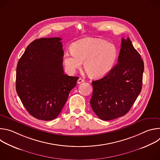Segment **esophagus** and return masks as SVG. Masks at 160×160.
Returning <instances> with one entry per match:
<instances>
[{"mask_svg":"<svg viewBox=\"0 0 160 160\" xmlns=\"http://www.w3.org/2000/svg\"><path fill=\"white\" fill-rule=\"evenodd\" d=\"M84 82V80L82 79V78H79L78 79V80H77V83H82V82Z\"/></svg>","mask_w":160,"mask_h":160,"instance_id":"34e87169","label":"esophagus"}]
</instances>
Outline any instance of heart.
<instances>
[{
  "label": "heart",
  "instance_id": "1",
  "mask_svg": "<svg viewBox=\"0 0 160 160\" xmlns=\"http://www.w3.org/2000/svg\"><path fill=\"white\" fill-rule=\"evenodd\" d=\"M118 58L115 45L99 38H83L72 45L64 54V63L68 72L74 73L84 61V68L92 78H101L113 68Z\"/></svg>",
  "mask_w": 160,
  "mask_h": 160
}]
</instances>
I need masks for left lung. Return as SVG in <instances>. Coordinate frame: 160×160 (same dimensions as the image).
I'll use <instances>...</instances> for the list:
<instances>
[{
    "label": "left lung",
    "mask_w": 160,
    "mask_h": 160,
    "mask_svg": "<svg viewBox=\"0 0 160 160\" xmlns=\"http://www.w3.org/2000/svg\"><path fill=\"white\" fill-rule=\"evenodd\" d=\"M118 60L106 76L92 82L91 108L105 121L126 115L142 89L144 62L128 37L122 39Z\"/></svg>",
    "instance_id": "8db88e82"
}]
</instances>
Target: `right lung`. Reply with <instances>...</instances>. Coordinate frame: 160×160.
<instances>
[{"label": "right lung", "mask_w": 160, "mask_h": 160, "mask_svg": "<svg viewBox=\"0 0 160 160\" xmlns=\"http://www.w3.org/2000/svg\"><path fill=\"white\" fill-rule=\"evenodd\" d=\"M61 40H35L17 64V94L27 111L38 120L50 121L59 115L78 79L64 73Z\"/></svg>", "instance_id": "1"}]
</instances>
